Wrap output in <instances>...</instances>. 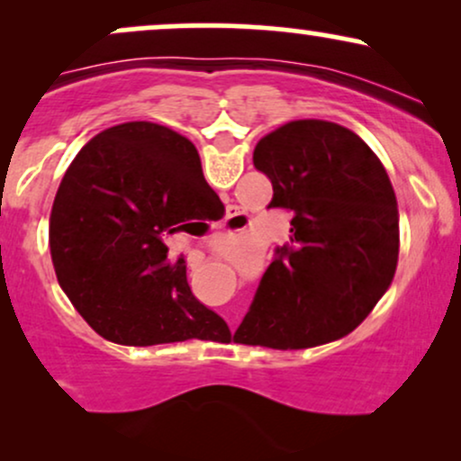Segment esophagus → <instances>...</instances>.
Returning a JSON list of instances; mask_svg holds the SVG:
<instances>
[{"mask_svg": "<svg viewBox=\"0 0 461 461\" xmlns=\"http://www.w3.org/2000/svg\"><path fill=\"white\" fill-rule=\"evenodd\" d=\"M238 214H240V212H238V208H230V216H227V223H231V221H234Z\"/></svg>", "mask_w": 461, "mask_h": 461, "instance_id": "obj_1", "label": "esophagus"}]
</instances>
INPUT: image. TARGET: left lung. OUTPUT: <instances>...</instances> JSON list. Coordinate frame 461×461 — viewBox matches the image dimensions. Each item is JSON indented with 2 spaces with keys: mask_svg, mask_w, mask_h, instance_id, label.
<instances>
[{
  "mask_svg": "<svg viewBox=\"0 0 461 461\" xmlns=\"http://www.w3.org/2000/svg\"><path fill=\"white\" fill-rule=\"evenodd\" d=\"M253 164L273 184L268 208L294 216L234 340L310 348L347 336L399 262V205L384 164L356 131L321 119L267 134Z\"/></svg>",
  "mask_w": 461,
  "mask_h": 461,
  "instance_id": "left-lung-1",
  "label": "left lung"
}]
</instances>
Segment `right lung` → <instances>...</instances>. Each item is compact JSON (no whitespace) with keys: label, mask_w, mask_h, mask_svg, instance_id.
I'll use <instances>...</instances> for the list:
<instances>
[{"label":"right lung","mask_w":461,"mask_h":461,"mask_svg":"<svg viewBox=\"0 0 461 461\" xmlns=\"http://www.w3.org/2000/svg\"><path fill=\"white\" fill-rule=\"evenodd\" d=\"M212 197L197 147L164 125L130 121L79 149L51 205L50 249L58 284L99 336L149 347L230 333L167 247L205 225Z\"/></svg>","instance_id":"add662e5"}]
</instances>
